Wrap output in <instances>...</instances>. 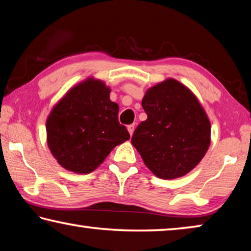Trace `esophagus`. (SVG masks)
<instances>
[{
	"label": "esophagus",
	"instance_id": "obj_1",
	"mask_svg": "<svg viewBox=\"0 0 251 251\" xmlns=\"http://www.w3.org/2000/svg\"><path fill=\"white\" fill-rule=\"evenodd\" d=\"M134 129H135V125H134V124H130V125L127 126V130H128V133H129V135H130V136L133 135V133H134Z\"/></svg>",
	"mask_w": 251,
	"mask_h": 251
}]
</instances>
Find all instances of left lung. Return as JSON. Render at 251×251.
<instances>
[{
  "label": "left lung",
  "instance_id": "left-lung-1",
  "mask_svg": "<svg viewBox=\"0 0 251 251\" xmlns=\"http://www.w3.org/2000/svg\"><path fill=\"white\" fill-rule=\"evenodd\" d=\"M147 120L131 144L155 176L174 179L197 166L210 145V122L193 92L168 78L148 88L142 100Z\"/></svg>",
  "mask_w": 251,
  "mask_h": 251
}]
</instances>
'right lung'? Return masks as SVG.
I'll return each mask as SVG.
<instances>
[{"mask_svg": "<svg viewBox=\"0 0 251 251\" xmlns=\"http://www.w3.org/2000/svg\"><path fill=\"white\" fill-rule=\"evenodd\" d=\"M110 88L93 77L75 85L54 106L46 121L48 145L67 171L88 174L113 148L129 139L118 122L120 107L109 100Z\"/></svg>", "mask_w": 251, "mask_h": 251, "instance_id": "obj_1", "label": "right lung"}]
</instances>
